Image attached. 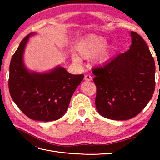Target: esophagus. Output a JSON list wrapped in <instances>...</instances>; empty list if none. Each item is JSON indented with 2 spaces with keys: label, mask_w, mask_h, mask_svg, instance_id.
I'll return each mask as SVG.
<instances>
[{
  "label": "esophagus",
  "mask_w": 160,
  "mask_h": 160,
  "mask_svg": "<svg viewBox=\"0 0 160 160\" xmlns=\"http://www.w3.org/2000/svg\"><path fill=\"white\" fill-rule=\"evenodd\" d=\"M92 79V78L90 75H85V78H84V80L85 81H91Z\"/></svg>",
  "instance_id": "1"
}]
</instances>
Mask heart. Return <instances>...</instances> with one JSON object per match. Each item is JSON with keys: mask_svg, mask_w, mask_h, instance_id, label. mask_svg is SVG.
Instances as JSON below:
<instances>
[{"mask_svg": "<svg viewBox=\"0 0 160 160\" xmlns=\"http://www.w3.org/2000/svg\"><path fill=\"white\" fill-rule=\"evenodd\" d=\"M107 44L108 42L104 37L97 34H89L78 43L75 51L81 58L90 59L94 56V63L104 64L112 58L113 53V48L110 46L107 47ZM78 57L75 54L72 56V61L75 63L80 62V58Z\"/></svg>", "mask_w": 160, "mask_h": 160, "instance_id": "obj_1", "label": "heart"}]
</instances>
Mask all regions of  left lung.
I'll return each instance as SVG.
<instances>
[{
  "mask_svg": "<svg viewBox=\"0 0 160 160\" xmlns=\"http://www.w3.org/2000/svg\"><path fill=\"white\" fill-rule=\"evenodd\" d=\"M129 50L94 69L96 109L101 116L124 121L137 116L155 91V64L144 39L131 32Z\"/></svg>",
  "mask_w": 160,
  "mask_h": 160,
  "instance_id": "obj_1",
  "label": "left lung"
}]
</instances>
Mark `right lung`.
Returning a JSON list of instances; mask_svg holds the SVG:
<instances>
[{
  "instance_id": "1",
  "label": "right lung",
  "mask_w": 160,
  "mask_h": 160,
  "mask_svg": "<svg viewBox=\"0 0 160 160\" xmlns=\"http://www.w3.org/2000/svg\"><path fill=\"white\" fill-rule=\"evenodd\" d=\"M35 34L32 32L22 40L11 58L10 94L19 109L32 120H57L66 112L84 75L70 74L60 66L44 72L27 68L23 61L24 51L29 37Z\"/></svg>"
}]
</instances>
